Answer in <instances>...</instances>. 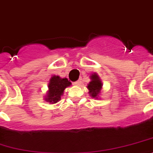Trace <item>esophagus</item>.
I'll use <instances>...</instances> for the list:
<instances>
[{
    "instance_id": "34e87169",
    "label": "esophagus",
    "mask_w": 153,
    "mask_h": 153,
    "mask_svg": "<svg viewBox=\"0 0 153 153\" xmlns=\"http://www.w3.org/2000/svg\"><path fill=\"white\" fill-rule=\"evenodd\" d=\"M81 83H82V81H81V79H79V80L74 82V85H81Z\"/></svg>"
}]
</instances>
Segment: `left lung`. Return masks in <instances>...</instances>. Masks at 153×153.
Returning a JSON list of instances; mask_svg holds the SVG:
<instances>
[{
  "instance_id": "obj_1",
  "label": "left lung",
  "mask_w": 153,
  "mask_h": 153,
  "mask_svg": "<svg viewBox=\"0 0 153 153\" xmlns=\"http://www.w3.org/2000/svg\"><path fill=\"white\" fill-rule=\"evenodd\" d=\"M91 77H92L91 78L92 81L88 85V88L89 89V93L91 94V96L95 98L99 94V92H100V89L102 88V83L96 74H92Z\"/></svg>"
}]
</instances>
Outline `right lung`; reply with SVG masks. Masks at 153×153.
<instances>
[{"mask_svg": "<svg viewBox=\"0 0 153 153\" xmlns=\"http://www.w3.org/2000/svg\"><path fill=\"white\" fill-rule=\"evenodd\" d=\"M71 82L67 79H61L58 76H53L49 83V91L47 98L49 102L55 103L60 100L65 88L69 86Z\"/></svg>", "mask_w": 153, "mask_h": 153, "instance_id": "right-lung-1", "label": "right lung"}]
</instances>
